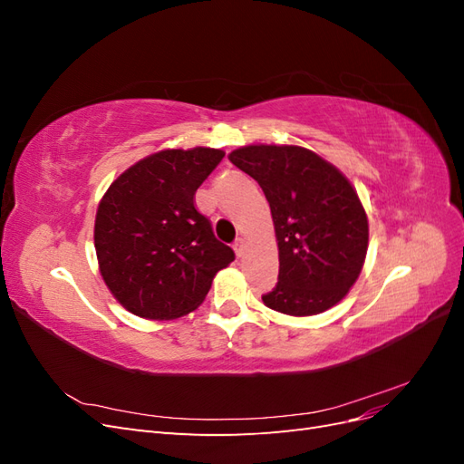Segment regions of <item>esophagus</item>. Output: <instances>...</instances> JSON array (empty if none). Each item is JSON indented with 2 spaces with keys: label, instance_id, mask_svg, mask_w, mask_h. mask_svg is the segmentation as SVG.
<instances>
[{
  "label": "esophagus",
  "instance_id": "esophagus-1",
  "mask_svg": "<svg viewBox=\"0 0 464 464\" xmlns=\"http://www.w3.org/2000/svg\"><path fill=\"white\" fill-rule=\"evenodd\" d=\"M244 240H242V237H237V240L234 242V251H236V256L237 257H242L244 256Z\"/></svg>",
  "mask_w": 464,
  "mask_h": 464
}]
</instances>
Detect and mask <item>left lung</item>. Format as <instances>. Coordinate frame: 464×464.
<instances>
[{"mask_svg":"<svg viewBox=\"0 0 464 464\" xmlns=\"http://www.w3.org/2000/svg\"><path fill=\"white\" fill-rule=\"evenodd\" d=\"M230 162L261 186L278 242V283L263 304L286 315H315L353 288L368 251V217L333 164L294 145H249Z\"/></svg>","mask_w":464,"mask_h":464,"instance_id":"obj_1","label":"left lung"}]
</instances>
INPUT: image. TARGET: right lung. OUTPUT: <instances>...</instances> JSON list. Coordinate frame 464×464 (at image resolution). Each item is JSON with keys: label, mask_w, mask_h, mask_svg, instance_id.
<instances>
[{"label": "right lung", "mask_w": 464, "mask_h": 464, "mask_svg": "<svg viewBox=\"0 0 464 464\" xmlns=\"http://www.w3.org/2000/svg\"><path fill=\"white\" fill-rule=\"evenodd\" d=\"M224 159L218 149L154 152L108 188L94 220L101 275L125 310L145 319L193 312L234 251L195 208V191Z\"/></svg>", "instance_id": "1"}]
</instances>
